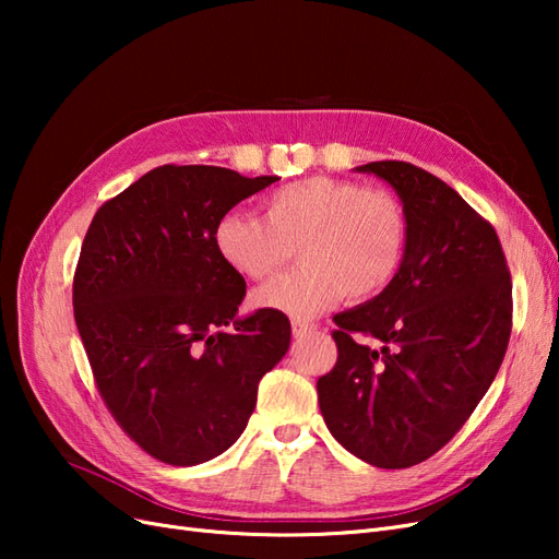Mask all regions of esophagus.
<instances>
[{
	"instance_id": "34e87169",
	"label": "esophagus",
	"mask_w": 559,
	"mask_h": 559,
	"mask_svg": "<svg viewBox=\"0 0 559 559\" xmlns=\"http://www.w3.org/2000/svg\"><path fill=\"white\" fill-rule=\"evenodd\" d=\"M314 329H317V324H312V321H302V319H294L292 321L294 337H302L306 333H312Z\"/></svg>"
}]
</instances>
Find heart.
<instances>
[{
    "label": "heart",
    "mask_w": 559,
    "mask_h": 559,
    "mask_svg": "<svg viewBox=\"0 0 559 559\" xmlns=\"http://www.w3.org/2000/svg\"><path fill=\"white\" fill-rule=\"evenodd\" d=\"M408 238L401 202L382 189L335 177H308L270 193L263 218L228 212L214 226V249L247 280H267L294 259L296 273L253 294L259 308L312 317L343 296L366 300L399 273Z\"/></svg>",
    "instance_id": "b5f03b06"
}]
</instances>
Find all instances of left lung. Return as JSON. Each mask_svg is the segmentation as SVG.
<instances>
[{
	"instance_id": "left-lung-1",
	"label": "left lung",
	"mask_w": 559,
	"mask_h": 559,
	"mask_svg": "<svg viewBox=\"0 0 559 559\" xmlns=\"http://www.w3.org/2000/svg\"><path fill=\"white\" fill-rule=\"evenodd\" d=\"M403 202L399 273L335 314L337 361L319 378L333 438L380 468L429 460L464 427L497 378L513 324V284L497 230L445 181L403 160L357 167ZM354 332L376 336L368 348Z\"/></svg>"
}]
</instances>
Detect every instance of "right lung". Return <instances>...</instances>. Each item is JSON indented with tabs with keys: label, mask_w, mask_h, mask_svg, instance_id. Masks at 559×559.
Wrapping results in <instances>:
<instances>
[{
	"label": "right lung",
	"mask_w": 559,
	"mask_h": 559,
	"mask_svg": "<svg viewBox=\"0 0 559 559\" xmlns=\"http://www.w3.org/2000/svg\"><path fill=\"white\" fill-rule=\"evenodd\" d=\"M277 177L163 165L93 216L74 273V319L109 413L144 452L195 466L226 452L261 378L289 349L284 312L238 317L245 277L214 226Z\"/></svg>",
	"instance_id": "add662e5"
}]
</instances>
